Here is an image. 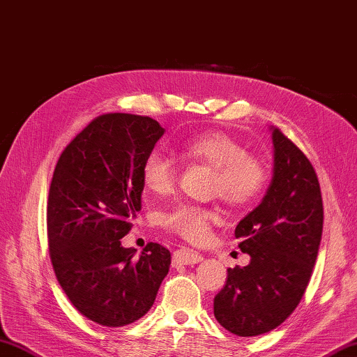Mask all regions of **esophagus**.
Wrapping results in <instances>:
<instances>
[{
  "instance_id": "esophagus-1",
  "label": "esophagus",
  "mask_w": 357,
  "mask_h": 357,
  "mask_svg": "<svg viewBox=\"0 0 357 357\" xmlns=\"http://www.w3.org/2000/svg\"><path fill=\"white\" fill-rule=\"evenodd\" d=\"M203 260L200 252H195L192 250L180 248L174 251L172 254V266H181V265H195Z\"/></svg>"
}]
</instances>
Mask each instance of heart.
<instances>
[{"label":"heart","mask_w":357,"mask_h":357,"mask_svg":"<svg viewBox=\"0 0 357 357\" xmlns=\"http://www.w3.org/2000/svg\"><path fill=\"white\" fill-rule=\"evenodd\" d=\"M174 151L185 162L203 163L213 168L211 192L219 195L229 206L250 205L266 185L268 169L264 160L246 154L242 144L219 130L178 140L174 144ZM176 180L177 168L172 160L158 149L149 152L142 166L143 186L157 197H165L174 191ZM217 220V211L191 203H181L160 214V225L165 229L192 243L203 242Z\"/></svg>","instance_id":"obj_1"}]
</instances>
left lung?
<instances>
[{
    "label": "left lung",
    "mask_w": 357,
    "mask_h": 357,
    "mask_svg": "<svg viewBox=\"0 0 357 357\" xmlns=\"http://www.w3.org/2000/svg\"><path fill=\"white\" fill-rule=\"evenodd\" d=\"M273 180L260 205L238 222V248L250 264L229 268L214 316L242 337L274 330L296 310L308 287L324 228L321 185L307 155L271 128Z\"/></svg>",
    "instance_id": "obj_1"
}]
</instances>
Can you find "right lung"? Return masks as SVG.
<instances>
[{
	"mask_svg": "<svg viewBox=\"0 0 357 357\" xmlns=\"http://www.w3.org/2000/svg\"><path fill=\"white\" fill-rule=\"evenodd\" d=\"M165 134L134 114L93 119L61 152L47 199L49 256L56 280L89 321L123 326L143 317L171 265L148 243L140 256L121 240L142 209V166Z\"/></svg>",
	"mask_w": 357,
	"mask_h": 357,
	"instance_id": "1",
	"label": "right lung"
}]
</instances>
